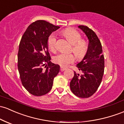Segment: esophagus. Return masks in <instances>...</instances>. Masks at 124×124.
Segmentation results:
<instances>
[{
  "label": "esophagus",
  "mask_w": 124,
  "mask_h": 124,
  "mask_svg": "<svg viewBox=\"0 0 124 124\" xmlns=\"http://www.w3.org/2000/svg\"><path fill=\"white\" fill-rule=\"evenodd\" d=\"M66 68L64 67H63V66H61V68H60V70H61V71H63V70H65Z\"/></svg>",
  "instance_id": "obj_1"
}]
</instances>
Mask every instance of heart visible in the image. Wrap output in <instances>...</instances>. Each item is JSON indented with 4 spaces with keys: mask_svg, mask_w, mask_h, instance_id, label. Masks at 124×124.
Wrapping results in <instances>:
<instances>
[{
    "mask_svg": "<svg viewBox=\"0 0 124 124\" xmlns=\"http://www.w3.org/2000/svg\"><path fill=\"white\" fill-rule=\"evenodd\" d=\"M61 34L64 36L69 42L72 45L71 51L78 59H82L86 55L88 52V44L85 40L82 39V36L79 32L72 28H66L61 31ZM47 47L52 52L55 53L57 51L56 37L55 34L52 33L47 39ZM75 60V56L72 54H58L54 57L53 61L56 64L62 66H66L72 63Z\"/></svg>",
    "mask_w": 124,
    "mask_h": 124,
    "instance_id": "b5f03b06",
    "label": "heart"
}]
</instances>
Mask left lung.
I'll return each mask as SVG.
<instances>
[{"label":"left lung","mask_w":124,"mask_h":124,"mask_svg":"<svg viewBox=\"0 0 124 124\" xmlns=\"http://www.w3.org/2000/svg\"><path fill=\"white\" fill-rule=\"evenodd\" d=\"M78 28L86 35L89 45L86 55L77 65L82 75L74 71L70 88L78 97L87 98L94 94L101 83L104 73V56L96 33L86 26L80 25Z\"/></svg>","instance_id":"obj_1"}]
</instances>
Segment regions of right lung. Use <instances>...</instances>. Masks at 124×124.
Returning <instances> with one entry per match:
<instances>
[{"mask_svg": "<svg viewBox=\"0 0 124 124\" xmlns=\"http://www.w3.org/2000/svg\"><path fill=\"white\" fill-rule=\"evenodd\" d=\"M59 28L45 20H36L28 27L20 40L17 54L20 80L24 88L35 96L48 93L59 72V65L50 61L47 47L49 36ZM44 66L45 71L42 68Z\"/></svg>", "mask_w": 124, "mask_h": 124, "instance_id": "1", "label": "right lung"}]
</instances>
